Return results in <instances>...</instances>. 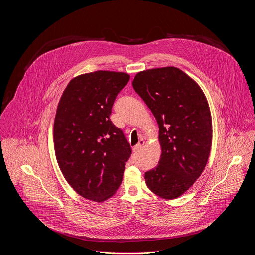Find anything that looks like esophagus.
<instances>
[{
  "instance_id": "1",
  "label": "esophagus",
  "mask_w": 255,
  "mask_h": 255,
  "mask_svg": "<svg viewBox=\"0 0 255 255\" xmlns=\"http://www.w3.org/2000/svg\"><path fill=\"white\" fill-rule=\"evenodd\" d=\"M144 140L143 139H141V140H139V142H138V144L136 145V146H134V148H133V150H134V152H138L142 147H143V145H144Z\"/></svg>"
}]
</instances>
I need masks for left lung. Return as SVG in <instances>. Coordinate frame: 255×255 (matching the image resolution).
Segmentation results:
<instances>
[{
	"mask_svg": "<svg viewBox=\"0 0 255 255\" xmlns=\"http://www.w3.org/2000/svg\"><path fill=\"white\" fill-rule=\"evenodd\" d=\"M132 85L159 124L161 158L145 173L146 184L162 198H177L199 178L209 157L212 123L207 100L198 84L176 67L139 72Z\"/></svg>",
	"mask_w": 255,
	"mask_h": 255,
	"instance_id": "8db88e82",
	"label": "left lung"
}]
</instances>
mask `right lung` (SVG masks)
<instances>
[{
    "instance_id": "obj_1",
    "label": "right lung",
    "mask_w": 255,
    "mask_h": 255,
    "mask_svg": "<svg viewBox=\"0 0 255 255\" xmlns=\"http://www.w3.org/2000/svg\"><path fill=\"white\" fill-rule=\"evenodd\" d=\"M130 76L96 71L70 81L58 104L54 146L61 171L84 198L104 201L119 188L132 149L110 120L112 106Z\"/></svg>"
}]
</instances>
